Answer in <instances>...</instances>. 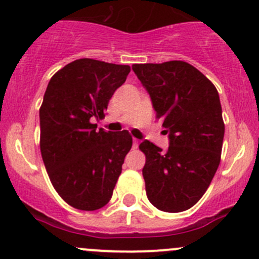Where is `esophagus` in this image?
Masks as SVG:
<instances>
[{
    "mask_svg": "<svg viewBox=\"0 0 259 259\" xmlns=\"http://www.w3.org/2000/svg\"><path fill=\"white\" fill-rule=\"evenodd\" d=\"M138 146H139V140H138V139H134V140H133V148L137 149Z\"/></svg>",
    "mask_w": 259,
    "mask_h": 259,
    "instance_id": "obj_1",
    "label": "esophagus"
}]
</instances>
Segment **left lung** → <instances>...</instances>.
<instances>
[{
    "mask_svg": "<svg viewBox=\"0 0 259 259\" xmlns=\"http://www.w3.org/2000/svg\"><path fill=\"white\" fill-rule=\"evenodd\" d=\"M169 134L165 151L144 140L146 197L159 210L192 208L209 187L221 163L224 122L218 91L184 61L133 65Z\"/></svg>",
    "mask_w": 259,
    "mask_h": 259,
    "instance_id": "8db88e82",
    "label": "left lung"
}]
</instances>
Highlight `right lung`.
Wrapping results in <instances>:
<instances>
[{
    "label": "right lung",
    "mask_w": 259,
    "mask_h": 259,
    "mask_svg": "<svg viewBox=\"0 0 259 259\" xmlns=\"http://www.w3.org/2000/svg\"><path fill=\"white\" fill-rule=\"evenodd\" d=\"M130 72L127 65L94 59L70 62L50 80L40 108L44 164L60 197L80 210H96L111 199L125 155L127 130L96 129L109 100Z\"/></svg>",
    "instance_id": "obj_1"
}]
</instances>
